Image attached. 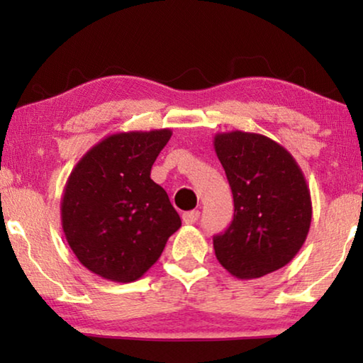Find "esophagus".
Returning <instances> with one entry per match:
<instances>
[{"label":"esophagus","instance_id":"esophagus-1","mask_svg":"<svg viewBox=\"0 0 363 363\" xmlns=\"http://www.w3.org/2000/svg\"><path fill=\"white\" fill-rule=\"evenodd\" d=\"M183 223H185V225H195V223L200 220V211L198 210H191V211H186V213H183Z\"/></svg>","mask_w":363,"mask_h":363}]
</instances>
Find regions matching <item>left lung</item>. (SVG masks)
<instances>
[{
  "mask_svg": "<svg viewBox=\"0 0 363 363\" xmlns=\"http://www.w3.org/2000/svg\"><path fill=\"white\" fill-rule=\"evenodd\" d=\"M215 152L235 201L231 225L213 236L216 259L240 279L281 269L311 228V191L302 170L284 147L259 133H216Z\"/></svg>",
  "mask_w": 363,
  "mask_h": 363,
  "instance_id": "8db88e82",
  "label": "left lung"
}]
</instances>
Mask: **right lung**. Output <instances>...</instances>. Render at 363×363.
I'll use <instances>...</instances> for the list:
<instances>
[{
	"instance_id": "obj_1",
	"label": "right lung",
	"mask_w": 363,
	"mask_h": 363,
	"mask_svg": "<svg viewBox=\"0 0 363 363\" xmlns=\"http://www.w3.org/2000/svg\"><path fill=\"white\" fill-rule=\"evenodd\" d=\"M170 137L168 128L113 133L74 167L61 201L62 230L74 255L94 274L137 281L182 226L167 191L150 178Z\"/></svg>"
}]
</instances>
